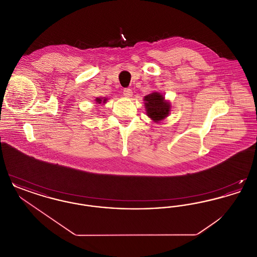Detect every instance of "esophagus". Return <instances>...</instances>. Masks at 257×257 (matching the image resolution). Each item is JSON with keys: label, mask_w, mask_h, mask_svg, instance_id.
<instances>
[{"label": "esophagus", "mask_w": 257, "mask_h": 257, "mask_svg": "<svg viewBox=\"0 0 257 257\" xmlns=\"http://www.w3.org/2000/svg\"><path fill=\"white\" fill-rule=\"evenodd\" d=\"M123 94H124V96H126V97H131L132 94H133V91H132L131 88L127 87V88H124V89H123Z\"/></svg>", "instance_id": "esophagus-1"}]
</instances>
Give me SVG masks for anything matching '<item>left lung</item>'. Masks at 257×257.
Segmentation results:
<instances>
[{
  "label": "left lung",
  "mask_w": 257,
  "mask_h": 257,
  "mask_svg": "<svg viewBox=\"0 0 257 257\" xmlns=\"http://www.w3.org/2000/svg\"><path fill=\"white\" fill-rule=\"evenodd\" d=\"M145 101L147 115L152 118V120L158 122L168 116L171 110V105L164 99V96L161 95L159 92H153L148 94L145 97Z\"/></svg>",
  "instance_id": "8db88e82"
}]
</instances>
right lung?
Listing matches in <instances>:
<instances>
[{
  "instance_id": "right-lung-1",
  "label": "right lung",
  "mask_w": 257,
  "mask_h": 257,
  "mask_svg": "<svg viewBox=\"0 0 257 257\" xmlns=\"http://www.w3.org/2000/svg\"><path fill=\"white\" fill-rule=\"evenodd\" d=\"M102 99H100V98H97V99H96V101H97L98 103L100 104V103H102V102H103V103H105V102H106V100H107V99H104L103 101H102Z\"/></svg>"
}]
</instances>
